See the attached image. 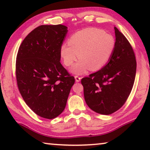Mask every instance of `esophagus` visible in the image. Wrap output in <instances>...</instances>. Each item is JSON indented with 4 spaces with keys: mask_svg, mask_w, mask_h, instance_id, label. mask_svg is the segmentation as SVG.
<instances>
[{
    "mask_svg": "<svg viewBox=\"0 0 150 150\" xmlns=\"http://www.w3.org/2000/svg\"><path fill=\"white\" fill-rule=\"evenodd\" d=\"M75 79L76 82H79L81 79V77H79V76H77V75H76V76H75Z\"/></svg>",
    "mask_w": 150,
    "mask_h": 150,
    "instance_id": "esophagus-1",
    "label": "esophagus"
}]
</instances>
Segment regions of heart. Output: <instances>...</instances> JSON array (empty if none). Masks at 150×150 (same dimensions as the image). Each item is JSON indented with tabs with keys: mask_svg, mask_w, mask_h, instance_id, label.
<instances>
[{
	"mask_svg": "<svg viewBox=\"0 0 150 150\" xmlns=\"http://www.w3.org/2000/svg\"><path fill=\"white\" fill-rule=\"evenodd\" d=\"M115 48L112 35L102 30L89 28L75 32L70 37L68 44L61 45L60 55L67 67L71 66L79 57L71 71L81 75L88 69L96 71L104 67L110 59Z\"/></svg>",
	"mask_w": 150,
	"mask_h": 150,
	"instance_id": "1",
	"label": "heart"
}]
</instances>
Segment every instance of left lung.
<instances>
[{
    "mask_svg": "<svg viewBox=\"0 0 150 150\" xmlns=\"http://www.w3.org/2000/svg\"><path fill=\"white\" fill-rule=\"evenodd\" d=\"M115 48L100 70L81 79L85 102L91 110L108 115L126 103L132 89L136 72L134 50L126 38L115 27Z\"/></svg>",
    "mask_w": 150,
    "mask_h": 150,
    "instance_id": "1",
    "label": "left lung"
}]
</instances>
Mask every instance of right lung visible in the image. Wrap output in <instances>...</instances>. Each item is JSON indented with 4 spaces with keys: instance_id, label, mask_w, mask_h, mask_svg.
I'll use <instances>...</instances> for the list:
<instances>
[{
    "instance_id": "1",
    "label": "right lung",
    "mask_w": 150,
    "mask_h": 150,
    "mask_svg": "<svg viewBox=\"0 0 150 150\" xmlns=\"http://www.w3.org/2000/svg\"><path fill=\"white\" fill-rule=\"evenodd\" d=\"M62 24L42 25L25 38L16 62L18 87L37 115L53 119L64 110L75 83L60 63V47L67 33Z\"/></svg>"
}]
</instances>
